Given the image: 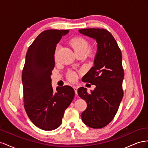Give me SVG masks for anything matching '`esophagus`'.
<instances>
[{
	"instance_id": "obj_1",
	"label": "esophagus",
	"mask_w": 148,
	"mask_h": 148,
	"mask_svg": "<svg viewBox=\"0 0 148 148\" xmlns=\"http://www.w3.org/2000/svg\"><path fill=\"white\" fill-rule=\"evenodd\" d=\"M73 88H74V90L75 91V94L77 95V87H75V86H73Z\"/></svg>"
}]
</instances>
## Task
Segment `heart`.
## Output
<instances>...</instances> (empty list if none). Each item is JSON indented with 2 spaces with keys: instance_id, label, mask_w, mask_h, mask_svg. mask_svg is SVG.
I'll return each mask as SVG.
<instances>
[{
  "instance_id": "heart-1",
  "label": "heart",
  "mask_w": 148,
  "mask_h": 148,
  "mask_svg": "<svg viewBox=\"0 0 148 148\" xmlns=\"http://www.w3.org/2000/svg\"><path fill=\"white\" fill-rule=\"evenodd\" d=\"M70 45L73 48L75 54H85L89 48V43L84 38L81 37H76L70 41ZM95 51L90 50L88 51L90 55H94ZM68 79L71 81H75L77 79V75L74 72H69L67 75Z\"/></svg>"
}]
</instances>
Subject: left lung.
<instances>
[{
    "label": "left lung",
    "mask_w": 148,
    "mask_h": 148,
    "mask_svg": "<svg viewBox=\"0 0 148 148\" xmlns=\"http://www.w3.org/2000/svg\"><path fill=\"white\" fill-rule=\"evenodd\" d=\"M79 33L96 40L97 51L94 66L82 77V81L96 87L90 94L83 87L78 88L80 97L87 107L81 114L88 127L102 128L110 123L119 110L123 96L124 71L122 56L116 40L108 31L101 28L79 29Z\"/></svg>",
    "instance_id": "left-lung-1"
}]
</instances>
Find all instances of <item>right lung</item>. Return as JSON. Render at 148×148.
I'll return each mask as SVG.
<instances>
[{
    "mask_svg": "<svg viewBox=\"0 0 148 148\" xmlns=\"http://www.w3.org/2000/svg\"><path fill=\"white\" fill-rule=\"evenodd\" d=\"M67 29H47L29 46L22 71L24 107L32 123L45 131L55 130L62 123L65 110L75 92L69 86H51L56 45Z\"/></svg>",
    "mask_w": 148,
    "mask_h": 148,
    "instance_id": "1",
    "label": "right lung"
}]
</instances>
